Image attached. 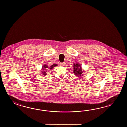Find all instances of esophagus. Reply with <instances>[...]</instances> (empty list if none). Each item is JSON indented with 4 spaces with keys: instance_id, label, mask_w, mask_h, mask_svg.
I'll list each match as a JSON object with an SVG mask.
<instances>
[{
    "instance_id": "esophagus-1",
    "label": "esophagus",
    "mask_w": 127,
    "mask_h": 127,
    "mask_svg": "<svg viewBox=\"0 0 127 127\" xmlns=\"http://www.w3.org/2000/svg\"><path fill=\"white\" fill-rule=\"evenodd\" d=\"M60 65H61V66H64L65 65V63H60Z\"/></svg>"
}]
</instances>
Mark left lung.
Returning a JSON list of instances; mask_svg holds the SVG:
<instances>
[{
	"mask_svg": "<svg viewBox=\"0 0 127 127\" xmlns=\"http://www.w3.org/2000/svg\"><path fill=\"white\" fill-rule=\"evenodd\" d=\"M73 72L74 73V75L78 77H80H80H83V76L84 75L83 73L84 72V70H83L82 68L81 64L76 63L75 64H73Z\"/></svg>",
	"mask_w": 127,
	"mask_h": 127,
	"instance_id": "8db88e82",
	"label": "left lung"
}]
</instances>
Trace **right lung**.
Masks as SVG:
<instances>
[{"label":"right lung","instance_id":"obj_1","mask_svg":"<svg viewBox=\"0 0 127 127\" xmlns=\"http://www.w3.org/2000/svg\"><path fill=\"white\" fill-rule=\"evenodd\" d=\"M58 65L57 64H54L53 65H51L50 67H49V66H48V65L45 64L43 65L42 67V69H41V73L42 74H43V76H46L47 75V72L49 70H51L52 69H53L54 67H55V66H57Z\"/></svg>","mask_w":127,"mask_h":127}]
</instances>
